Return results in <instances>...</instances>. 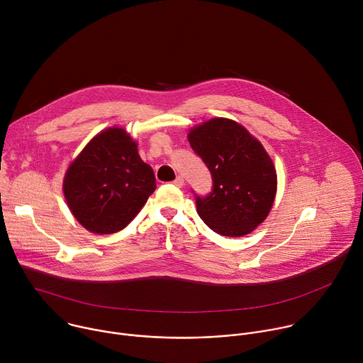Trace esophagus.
I'll return each mask as SVG.
<instances>
[{
	"instance_id": "obj_1",
	"label": "esophagus",
	"mask_w": 363,
	"mask_h": 363,
	"mask_svg": "<svg viewBox=\"0 0 363 363\" xmlns=\"http://www.w3.org/2000/svg\"><path fill=\"white\" fill-rule=\"evenodd\" d=\"M175 186H178V188H181L182 185H184V178L182 177H177V179L172 182Z\"/></svg>"
}]
</instances>
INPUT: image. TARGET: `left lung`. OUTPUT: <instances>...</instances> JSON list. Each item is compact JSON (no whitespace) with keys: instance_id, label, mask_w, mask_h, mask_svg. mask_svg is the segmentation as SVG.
Listing matches in <instances>:
<instances>
[{"instance_id":"1","label":"left lung","mask_w":363,"mask_h":363,"mask_svg":"<svg viewBox=\"0 0 363 363\" xmlns=\"http://www.w3.org/2000/svg\"><path fill=\"white\" fill-rule=\"evenodd\" d=\"M188 142L214 181L208 196H196L201 220L225 237L254 231L269 217L277 194L276 168L262 142L227 118L191 128Z\"/></svg>"}]
</instances>
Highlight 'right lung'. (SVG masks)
Masks as SVG:
<instances>
[{
  "instance_id": "obj_1",
  "label": "right lung",
  "mask_w": 363,
  "mask_h": 363,
  "mask_svg": "<svg viewBox=\"0 0 363 363\" xmlns=\"http://www.w3.org/2000/svg\"><path fill=\"white\" fill-rule=\"evenodd\" d=\"M157 189L152 168L125 128L94 135L70 162L63 194L73 217L93 234L123 230Z\"/></svg>"
}]
</instances>
